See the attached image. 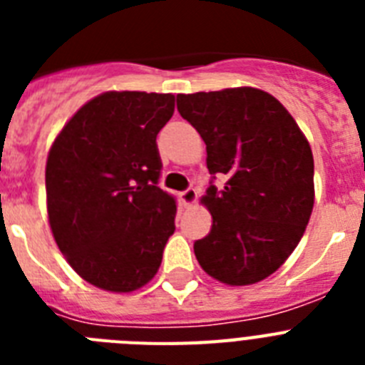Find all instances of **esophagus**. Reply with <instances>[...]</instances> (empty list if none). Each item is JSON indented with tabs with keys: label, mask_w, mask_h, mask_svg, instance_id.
Returning <instances> with one entry per match:
<instances>
[{
	"label": "esophagus",
	"mask_w": 365,
	"mask_h": 365,
	"mask_svg": "<svg viewBox=\"0 0 365 365\" xmlns=\"http://www.w3.org/2000/svg\"><path fill=\"white\" fill-rule=\"evenodd\" d=\"M195 201H197V192L193 188H188L185 190V192L180 193V202L185 205V208H190V206L195 205Z\"/></svg>",
	"instance_id": "esophagus-1"
}]
</instances>
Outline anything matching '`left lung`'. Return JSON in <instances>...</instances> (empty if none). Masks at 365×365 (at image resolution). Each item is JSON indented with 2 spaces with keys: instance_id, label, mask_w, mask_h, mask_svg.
Listing matches in <instances>:
<instances>
[{
  "instance_id": "left-lung-1",
  "label": "left lung",
  "mask_w": 365,
  "mask_h": 365,
  "mask_svg": "<svg viewBox=\"0 0 365 365\" xmlns=\"http://www.w3.org/2000/svg\"><path fill=\"white\" fill-rule=\"evenodd\" d=\"M177 109L206 144V166L225 177L201 197L212 215L193 252L230 287L269 278L291 256L314 206L309 140L279 100L256 87L177 96Z\"/></svg>"
}]
</instances>
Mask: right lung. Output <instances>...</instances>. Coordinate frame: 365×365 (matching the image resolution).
Listing matches in <instances>:
<instances>
[{
  "instance_id": "obj_1",
  "label": "right lung",
  "mask_w": 365,
  "mask_h": 365,
  "mask_svg": "<svg viewBox=\"0 0 365 365\" xmlns=\"http://www.w3.org/2000/svg\"><path fill=\"white\" fill-rule=\"evenodd\" d=\"M172 93L106 91L56 135L45 164L47 219L73 270L128 294L155 278L177 201L160 190L155 138L173 115Z\"/></svg>"
}]
</instances>
